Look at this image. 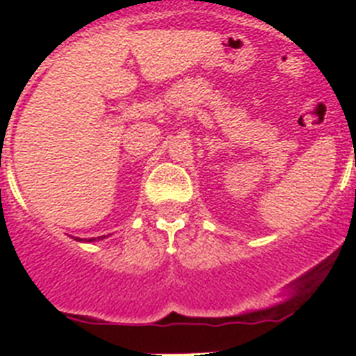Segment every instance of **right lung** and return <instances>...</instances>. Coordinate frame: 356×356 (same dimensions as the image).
<instances>
[{
    "mask_svg": "<svg viewBox=\"0 0 356 356\" xmlns=\"http://www.w3.org/2000/svg\"><path fill=\"white\" fill-rule=\"evenodd\" d=\"M102 238H105V235H103V237H97V238H78L76 237V241L78 242H94V241H102Z\"/></svg>",
    "mask_w": 356,
    "mask_h": 356,
    "instance_id": "1",
    "label": "right lung"
}]
</instances>
